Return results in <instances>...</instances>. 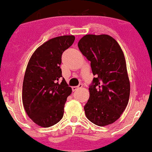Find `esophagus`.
I'll return each mask as SVG.
<instances>
[{"mask_svg":"<svg viewBox=\"0 0 152 152\" xmlns=\"http://www.w3.org/2000/svg\"><path fill=\"white\" fill-rule=\"evenodd\" d=\"M82 87H83L82 84H79V86H73L72 87V91H76V90L79 89V88H82Z\"/></svg>","mask_w":152,"mask_h":152,"instance_id":"34e87169","label":"esophagus"}]
</instances>
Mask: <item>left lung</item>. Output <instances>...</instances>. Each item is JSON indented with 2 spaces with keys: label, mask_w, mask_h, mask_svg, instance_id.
I'll return each mask as SVG.
<instances>
[{
  "label": "left lung",
  "mask_w": 152,
  "mask_h": 152,
  "mask_svg": "<svg viewBox=\"0 0 152 152\" xmlns=\"http://www.w3.org/2000/svg\"><path fill=\"white\" fill-rule=\"evenodd\" d=\"M91 61L94 77L84 106L86 118L95 125L106 126L121 118L130 95V81L124 53L115 39L108 34H86L77 43Z\"/></svg>",
  "instance_id": "1"
}]
</instances>
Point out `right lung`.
Instances as JSON below:
<instances>
[{"label":"right lung","instance_id":"add662e5","mask_svg":"<svg viewBox=\"0 0 152 152\" xmlns=\"http://www.w3.org/2000/svg\"><path fill=\"white\" fill-rule=\"evenodd\" d=\"M74 35L54 37L34 52L27 64L22 89V100L28 118L43 128L59 122L64 116L67 97L72 93L60 67L61 56L73 44Z\"/></svg>","mask_w":152,"mask_h":152}]
</instances>
